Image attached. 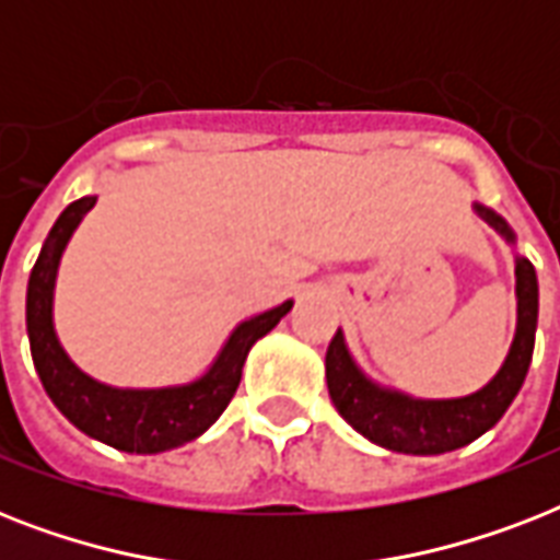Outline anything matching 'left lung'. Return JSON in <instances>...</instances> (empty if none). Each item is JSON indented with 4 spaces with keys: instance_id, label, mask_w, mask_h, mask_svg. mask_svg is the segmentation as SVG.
<instances>
[{
    "instance_id": "left-lung-1",
    "label": "left lung",
    "mask_w": 560,
    "mask_h": 560,
    "mask_svg": "<svg viewBox=\"0 0 560 560\" xmlns=\"http://www.w3.org/2000/svg\"><path fill=\"white\" fill-rule=\"evenodd\" d=\"M474 211L514 246V232L497 211L474 202ZM514 296H517V328L512 349L505 354L500 372L465 398H412L407 392L389 389L372 381L358 360L351 358L346 334H334L325 354V377L334 407L369 442L381 444L392 453L409 456H439L459 451L503 418V412L517 398L532 351H535V328H538V276L529 258L514 255Z\"/></svg>"
}]
</instances>
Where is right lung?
<instances>
[{
	"instance_id": "obj_1",
	"label": "right lung",
	"mask_w": 560,
	"mask_h": 560,
	"mask_svg": "<svg viewBox=\"0 0 560 560\" xmlns=\"http://www.w3.org/2000/svg\"><path fill=\"white\" fill-rule=\"evenodd\" d=\"M95 200L98 197H81L60 211L31 270L25 325L34 369L55 407L90 439L125 453L174 451L194 442L218 421L241 383L249 349L281 323V316H288L293 299L235 325L218 358L194 381L156 389H125L95 381L92 374L74 366L55 331V284L60 258Z\"/></svg>"
}]
</instances>
